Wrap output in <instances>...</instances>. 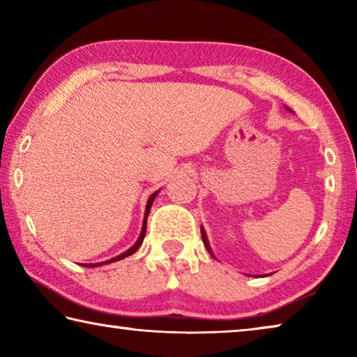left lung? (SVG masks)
<instances>
[{
	"mask_svg": "<svg viewBox=\"0 0 357 357\" xmlns=\"http://www.w3.org/2000/svg\"><path fill=\"white\" fill-rule=\"evenodd\" d=\"M287 110L293 113L291 108H288V107H287ZM202 238H203V244H204V247H206V250L211 253V255H213V249H211L209 241H208V236H206V231H204V228H203V227H202ZM213 257H214V255H213Z\"/></svg>",
	"mask_w": 357,
	"mask_h": 357,
	"instance_id": "1",
	"label": "left lung"
}]
</instances>
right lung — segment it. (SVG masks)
Here are the masks:
<instances>
[{"label":"right lung","mask_w":357,"mask_h":357,"mask_svg":"<svg viewBox=\"0 0 357 357\" xmlns=\"http://www.w3.org/2000/svg\"><path fill=\"white\" fill-rule=\"evenodd\" d=\"M160 190H155L153 195H151L149 198H148V203H146V209H144V219H143V227H142V233H140V236H138V239H137V243L130 247V249H128L126 252H123L121 253V255H118V257H114V258H110V259H107V261H102V263H89V264H83L84 268H99V266H102V264H108V263H114V261H119V259H123V258H126V257H129V255H132V253H135L138 249H140V245H142V243H143V239H144V234H146V219H148V215H149V211H151V206H153V202H154V198L157 197V193H159Z\"/></svg>","instance_id":"add662e5"}]
</instances>
